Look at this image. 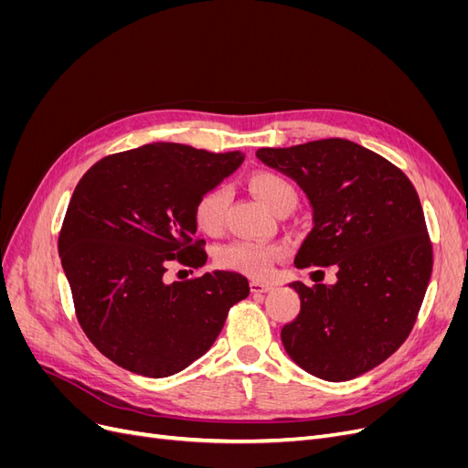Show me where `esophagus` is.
Masks as SVG:
<instances>
[{"label":"esophagus","mask_w":468,"mask_h":468,"mask_svg":"<svg viewBox=\"0 0 468 468\" xmlns=\"http://www.w3.org/2000/svg\"><path fill=\"white\" fill-rule=\"evenodd\" d=\"M273 285H269V282H261V281H251L250 282V291L251 292H267L271 291Z\"/></svg>","instance_id":"esophagus-1"}]
</instances>
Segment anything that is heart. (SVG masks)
Returning <instances> with one entry per match:
<instances>
[{"instance_id":"b5f03b06","label":"heart","mask_w":468,"mask_h":468,"mask_svg":"<svg viewBox=\"0 0 468 468\" xmlns=\"http://www.w3.org/2000/svg\"><path fill=\"white\" fill-rule=\"evenodd\" d=\"M250 189L269 210H275L281 203L296 199L291 183L269 172L253 174L250 177ZM229 199L230 191L224 186L212 187L197 199L193 217L197 226H199L205 234L220 232ZM281 256L282 248L277 244H260L250 242V239H238V242L226 244L218 250L217 261L226 269L246 273L250 277H267L273 271V265Z\"/></svg>"}]
</instances>
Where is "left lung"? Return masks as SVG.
Here are the masks:
<instances>
[{"mask_svg":"<svg viewBox=\"0 0 468 468\" xmlns=\"http://www.w3.org/2000/svg\"><path fill=\"white\" fill-rule=\"evenodd\" d=\"M310 207L294 267L335 265L334 285L292 281L301 313L282 325L289 357L324 380H349L402 346L431 277V244L418 193L382 155L346 138L260 148Z\"/></svg>","mask_w":468,"mask_h":468,"instance_id":"8db88e82","label":"left lung"}]
</instances>
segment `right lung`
Masks as SVG:
<instances>
[{
    "label": "right lung",
    "instance_id": "obj_1",
    "mask_svg": "<svg viewBox=\"0 0 468 468\" xmlns=\"http://www.w3.org/2000/svg\"><path fill=\"white\" fill-rule=\"evenodd\" d=\"M244 162L152 143L93 164L69 199L58 253L80 325L90 342L126 371L162 378L210 349L232 304L250 294L234 271L167 282V263L203 267L193 244V208Z\"/></svg>",
    "mask_w": 468,
    "mask_h": 468
}]
</instances>
